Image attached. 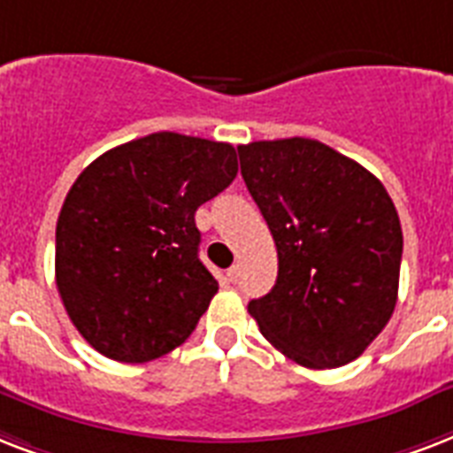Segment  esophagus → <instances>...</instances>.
<instances>
[{"label":"esophagus","mask_w":453,"mask_h":453,"mask_svg":"<svg viewBox=\"0 0 453 453\" xmlns=\"http://www.w3.org/2000/svg\"><path fill=\"white\" fill-rule=\"evenodd\" d=\"M226 276H229V281H231V283H236L238 279H241V266H238V265L231 266L229 272H226Z\"/></svg>","instance_id":"esophagus-1"}]
</instances>
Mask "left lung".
<instances>
[{
    "label": "left lung",
    "instance_id": "1",
    "mask_svg": "<svg viewBox=\"0 0 453 453\" xmlns=\"http://www.w3.org/2000/svg\"><path fill=\"white\" fill-rule=\"evenodd\" d=\"M238 157L279 255L274 288L248 311L300 366H345L397 304L404 238L395 203L366 167L317 139L252 142Z\"/></svg>",
    "mask_w": 453,
    "mask_h": 453
}]
</instances>
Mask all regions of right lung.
<instances>
[{"label": "right lung", "mask_w": 453, "mask_h": 453, "mask_svg": "<svg viewBox=\"0 0 453 453\" xmlns=\"http://www.w3.org/2000/svg\"><path fill=\"white\" fill-rule=\"evenodd\" d=\"M238 172L231 143L156 132L106 150L56 222V286L89 345L142 364L194 333L219 283L198 257L196 210Z\"/></svg>", "instance_id": "right-lung-1"}]
</instances>
